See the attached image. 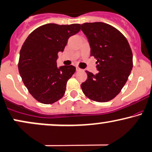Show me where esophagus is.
<instances>
[{
  "mask_svg": "<svg viewBox=\"0 0 152 152\" xmlns=\"http://www.w3.org/2000/svg\"><path fill=\"white\" fill-rule=\"evenodd\" d=\"M76 71H82V70H81V68H78V67H76Z\"/></svg>",
  "mask_w": 152,
  "mask_h": 152,
  "instance_id": "34e87169",
  "label": "esophagus"
}]
</instances>
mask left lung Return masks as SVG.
Returning <instances> with one entry per match:
<instances>
[{"label": "left lung", "instance_id": "left-lung-1", "mask_svg": "<svg viewBox=\"0 0 152 152\" xmlns=\"http://www.w3.org/2000/svg\"><path fill=\"white\" fill-rule=\"evenodd\" d=\"M81 26L89 43L90 56L97 61L98 71L96 74L86 71L87 79L81 89L91 100L108 102L119 94L132 70L131 47L122 33L105 23H84Z\"/></svg>", "mask_w": 152, "mask_h": 152}]
</instances>
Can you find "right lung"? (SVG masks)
Listing matches in <instances>:
<instances>
[{
  "label": "right lung",
  "mask_w": 152,
  "mask_h": 152,
  "mask_svg": "<svg viewBox=\"0 0 152 152\" xmlns=\"http://www.w3.org/2000/svg\"><path fill=\"white\" fill-rule=\"evenodd\" d=\"M79 24H47L28 36L20 50L19 71L33 97L53 104L63 97L67 81L76 71L71 66L58 67V53L64 50L70 37L81 29Z\"/></svg>",
  "instance_id": "obj_1"
}]
</instances>
